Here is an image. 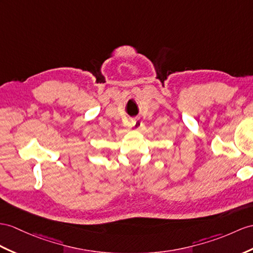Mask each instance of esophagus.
Segmentation results:
<instances>
[{
  "label": "esophagus",
  "mask_w": 253,
  "mask_h": 253,
  "mask_svg": "<svg viewBox=\"0 0 253 253\" xmlns=\"http://www.w3.org/2000/svg\"><path fill=\"white\" fill-rule=\"evenodd\" d=\"M141 125H143V123H141L140 119L137 118V119L133 120V126H134L135 130H139V128L141 127Z\"/></svg>",
  "instance_id": "1"
}]
</instances>
